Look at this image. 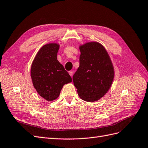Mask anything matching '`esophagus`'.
Returning a JSON list of instances; mask_svg holds the SVG:
<instances>
[{
  "instance_id": "esophagus-1",
  "label": "esophagus",
  "mask_w": 148,
  "mask_h": 148,
  "mask_svg": "<svg viewBox=\"0 0 148 148\" xmlns=\"http://www.w3.org/2000/svg\"><path fill=\"white\" fill-rule=\"evenodd\" d=\"M69 74L71 77H73V71H69Z\"/></svg>"
}]
</instances>
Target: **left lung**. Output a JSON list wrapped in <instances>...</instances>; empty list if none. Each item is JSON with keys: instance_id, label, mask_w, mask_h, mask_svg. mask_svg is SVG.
<instances>
[{"instance_id": "left-lung-1", "label": "left lung", "mask_w": 148, "mask_h": 148, "mask_svg": "<svg viewBox=\"0 0 148 148\" xmlns=\"http://www.w3.org/2000/svg\"><path fill=\"white\" fill-rule=\"evenodd\" d=\"M79 67L73 75V82L82 99L92 102L100 99L110 89L114 68L105 47L97 42L79 47Z\"/></svg>"}]
</instances>
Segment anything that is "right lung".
Returning <instances> with one entry per match:
<instances>
[{
  "mask_svg": "<svg viewBox=\"0 0 148 148\" xmlns=\"http://www.w3.org/2000/svg\"><path fill=\"white\" fill-rule=\"evenodd\" d=\"M59 45L49 43L38 52L31 66V78L38 93L48 101L56 100L64 85L72 79L57 60Z\"/></svg>",
  "mask_w": 148,
  "mask_h": 148,
  "instance_id": "add662e5",
  "label": "right lung"
}]
</instances>
